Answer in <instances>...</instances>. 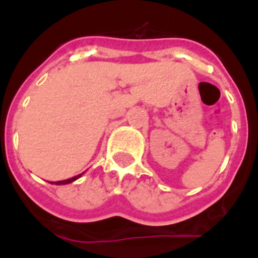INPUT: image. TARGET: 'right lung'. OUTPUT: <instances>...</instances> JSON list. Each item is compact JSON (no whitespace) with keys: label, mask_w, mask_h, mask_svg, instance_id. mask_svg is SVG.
Masks as SVG:
<instances>
[{"label":"right lung","mask_w":258,"mask_h":258,"mask_svg":"<svg viewBox=\"0 0 258 258\" xmlns=\"http://www.w3.org/2000/svg\"><path fill=\"white\" fill-rule=\"evenodd\" d=\"M82 176V174H79V175L74 176V178H70V179H66V180H58V182H56V184H67V183H71V182H74V180H76L78 178H80Z\"/></svg>","instance_id":"1"}]
</instances>
